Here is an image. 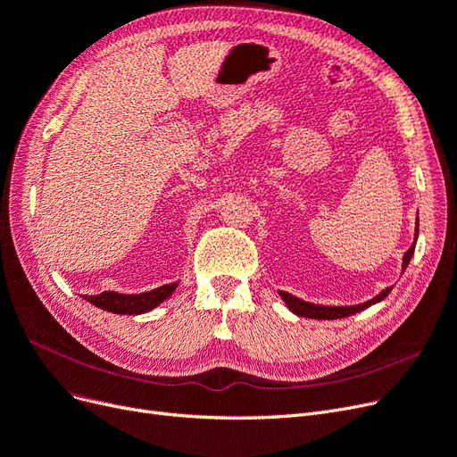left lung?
I'll use <instances>...</instances> for the list:
<instances>
[{"label":"left lung","mask_w":457,"mask_h":457,"mask_svg":"<svg viewBox=\"0 0 457 457\" xmlns=\"http://www.w3.org/2000/svg\"><path fill=\"white\" fill-rule=\"evenodd\" d=\"M416 239H418V222H416L414 243H412V246H411L407 252H404V256H403V271H404V269H407V265H409V262H411V258H412V254H414ZM390 292H392V286H390V288L382 290L377 297H373L370 301L361 303V305H350V307L314 305V303L301 301L299 297L290 295V294H286V292H280V295H282V299L286 301V305H288V309H290L292 312H295L297 316L314 318V320H337V318H346V316H350V314H356V312H360V311H363V309H367V307H370V305H375V303H378V301H382L384 297H387V294H390Z\"/></svg>","instance_id":"8db88e82"}]
</instances>
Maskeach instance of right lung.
<instances>
[{"label":"right lung","instance_id":"right-lung-1","mask_svg":"<svg viewBox=\"0 0 457 457\" xmlns=\"http://www.w3.org/2000/svg\"><path fill=\"white\" fill-rule=\"evenodd\" d=\"M179 282L160 286V288L145 292V294H118V292H104L97 295H82L87 301L97 309H104L114 314H143L154 307H158L162 301H165L177 290Z\"/></svg>","mask_w":457,"mask_h":457}]
</instances>
